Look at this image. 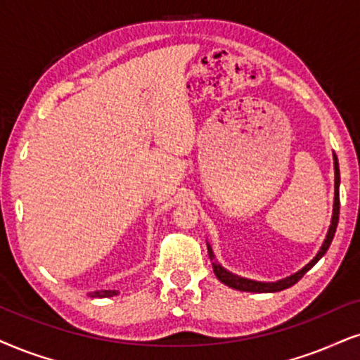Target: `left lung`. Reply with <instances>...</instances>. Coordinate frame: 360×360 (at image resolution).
<instances>
[{
    "label": "left lung",
    "mask_w": 360,
    "mask_h": 360,
    "mask_svg": "<svg viewBox=\"0 0 360 360\" xmlns=\"http://www.w3.org/2000/svg\"><path fill=\"white\" fill-rule=\"evenodd\" d=\"M334 170H335L334 212H332V220H330L329 232H327V237H326V240H323V243H322L321 250L317 252V255L314 257V259L310 260L304 269H300L299 272H295L294 275H290V277H285V278H282V281H277V282H257V281H250V278L238 277V275L229 272L227 269L221 267L219 262L215 260V255H214V250H212V247L207 243L208 257H210V260H212V267H214V274L217 275V278H219L221 283H225V285L232 287V288H235V290H242V292H278V290H283V288L292 287V285H294V283L299 282L300 278H302L304 275H305V272L312 269L314 265H316L317 262L322 259L323 254H326V252H327V248L330 247L332 238H334V235H335L337 224H339V208H340V202H339L340 172H339V162H337V155L335 153H334Z\"/></svg>",
    "instance_id": "left-lung-1"
}]
</instances>
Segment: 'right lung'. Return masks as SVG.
<instances>
[{"label":"right lung","instance_id":"add662e5","mask_svg":"<svg viewBox=\"0 0 360 360\" xmlns=\"http://www.w3.org/2000/svg\"><path fill=\"white\" fill-rule=\"evenodd\" d=\"M117 294H118V290H95V292H90V295L96 297V299H103V297H113Z\"/></svg>","mask_w":360,"mask_h":360}]
</instances>
